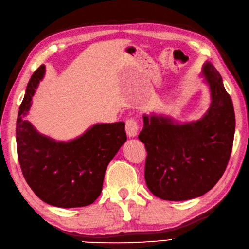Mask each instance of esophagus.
<instances>
[{
    "label": "esophagus",
    "mask_w": 249,
    "mask_h": 249,
    "mask_svg": "<svg viewBox=\"0 0 249 249\" xmlns=\"http://www.w3.org/2000/svg\"><path fill=\"white\" fill-rule=\"evenodd\" d=\"M125 132L128 138H135L138 135L139 124L135 119L130 118L125 121Z\"/></svg>",
    "instance_id": "esophagus-1"
}]
</instances>
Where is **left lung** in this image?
<instances>
[{"instance_id":"obj_1","label":"left lung","mask_w":249,"mask_h":249,"mask_svg":"<svg viewBox=\"0 0 249 249\" xmlns=\"http://www.w3.org/2000/svg\"><path fill=\"white\" fill-rule=\"evenodd\" d=\"M211 104L200 119L178 123L170 116L145 115L139 139L145 144V180L151 194L167 201L205 195L224 174L235 132L230 95L216 68L203 64Z\"/></svg>"}]
</instances>
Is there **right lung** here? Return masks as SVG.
Masks as SVG:
<instances>
[{
  "label": "right lung",
  "instance_id": "1",
  "mask_svg": "<svg viewBox=\"0 0 249 249\" xmlns=\"http://www.w3.org/2000/svg\"><path fill=\"white\" fill-rule=\"evenodd\" d=\"M45 73L44 64L33 73L19 107V163L28 185L45 203L63 209L87 206L101 195L106 167L125 143L124 123L94 124L69 141L39 133L27 116Z\"/></svg>",
  "mask_w": 249,
  "mask_h": 249
}]
</instances>
